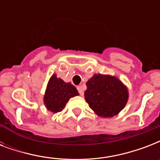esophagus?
Masks as SVG:
<instances>
[{"mask_svg":"<svg viewBox=\"0 0 160 160\" xmlns=\"http://www.w3.org/2000/svg\"><path fill=\"white\" fill-rule=\"evenodd\" d=\"M77 90H78V91H79V93H80V95H81V96H83V95H84V91H83V86H82V85H80V86H78Z\"/></svg>","mask_w":160,"mask_h":160,"instance_id":"obj_1","label":"esophagus"}]
</instances>
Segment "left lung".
<instances>
[{
    "instance_id": "obj_1",
    "label": "left lung",
    "mask_w": 160,
    "mask_h": 160,
    "mask_svg": "<svg viewBox=\"0 0 160 160\" xmlns=\"http://www.w3.org/2000/svg\"><path fill=\"white\" fill-rule=\"evenodd\" d=\"M86 86L85 100L99 116H114L126 105L128 90L114 76L95 75L88 80Z\"/></svg>"
}]
</instances>
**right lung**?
Returning a JSON list of instances; mask_svg holds the SVG:
<instances>
[{"instance_id": "add662e5", "label": "right lung", "mask_w": 160, "mask_h": 160, "mask_svg": "<svg viewBox=\"0 0 160 160\" xmlns=\"http://www.w3.org/2000/svg\"><path fill=\"white\" fill-rule=\"evenodd\" d=\"M76 88L70 83H65L53 75L49 80L44 103L48 110L57 113L65 108L66 103L71 97L78 95Z\"/></svg>"}]
</instances>
